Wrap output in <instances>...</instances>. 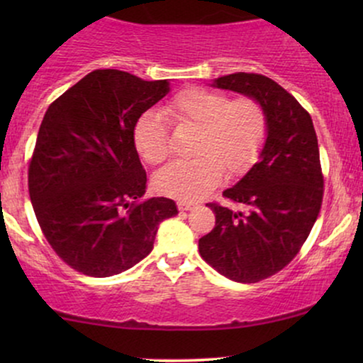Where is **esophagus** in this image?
<instances>
[{"label":"esophagus","mask_w":363,"mask_h":363,"mask_svg":"<svg viewBox=\"0 0 363 363\" xmlns=\"http://www.w3.org/2000/svg\"><path fill=\"white\" fill-rule=\"evenodd\" d=\"M198 205H196V203H193V201H179L177 203V208L181 211H189V210H193V208H196Z\"/></svg>","instance_id":"34e87169"}]
</instances>
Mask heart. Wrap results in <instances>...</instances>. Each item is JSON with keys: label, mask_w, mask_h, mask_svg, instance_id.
Listing matches in <instances>:
<instances>
[{"label": "heart", "mask_w": 363, "mask_h": 363, "mask_svg": "<svg viewBox=\"0 0 363 363\" xmlns=\"http://www.w3.org/2000/svg\"><path fill=\"white\" fill-rule=\"evenodd\" d=\"M165 116L177 124L198 128L191 147L194 158L174 162L155 176L158 193L181 201L203 198L222 181V174H244L259 155L268 133V119L259 102L251 97L230 101L222 91L203 86L174 95L165 106ZM133 141L143 160L162 164L169 157L162 112H143L133 128Z\"/></svg>", "instance_id": "b5f03b06"}]
</instances>
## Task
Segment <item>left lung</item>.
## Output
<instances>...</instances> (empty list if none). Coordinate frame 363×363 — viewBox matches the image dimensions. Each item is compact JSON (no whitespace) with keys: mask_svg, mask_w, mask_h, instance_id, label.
<instances>
[{"mask_svg":"<svg viewBox=\"0 0 363 363\" xmlns=\"http://www.w3.org/2000/svg\"><path fill=\"white\" fill-rule=\"evenodd\" d=\"M211 86L259 102L268 133L259 160L223 191L245 211L208 203L216 222L199 239V254L223 277L256 283L297 256L318 220L324 186L318 136L309 112L272 78L234 73L215 78Z\"/></svg>","mask_w":363,"mask_h":363,"instance_id":"8db88e82","label":"left lung"}]
</instances>
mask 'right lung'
I'll return each instance as SVG.
<instances>
[{
    "label": "right lung",
    "instance_id": "right-lung-1",
    "mask_svg": "<svg viewBox=\"0 0 363 363\" xmlns=\"http://www.w3.org/2000/svg\"><path fill=\"white\" fill-rule=\"evenodd\" d=\"M119 69H95L45 111L28 167V193L45 239L66 264L112 277L153 249L158 225L176 216L147 191L133 128L170 91Z\"/></svg>",
    "mask_w": 363,
    "mask_h": 363
}]
</instances>
